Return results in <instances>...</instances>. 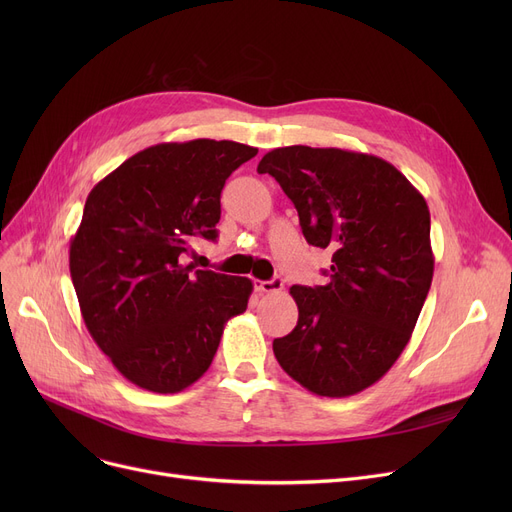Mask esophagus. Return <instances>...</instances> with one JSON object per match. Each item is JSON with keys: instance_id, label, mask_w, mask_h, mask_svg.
Segmentation results:
<instances>
[{"instance_id": "34e87169", "label": "esophagus", "mask_w": 512, "mask_h": 512, "mask_svg": "<svg viewBox=\"0 0 512 512\" xmlns=\"http://www.w3.org/2000/svg\"><path fill=\"white\" fill-rule=\"evenodd\" d=\"M255 288H257L259 292L272 294V292H280V290L284 288V282H282V278H272V280H255Z\"/></svg>"}]
</instances>
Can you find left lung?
Wrapping results in <instances>:
<instances>
[{
    "instance_id": "1",
    "label": "left lung",
    "mask_w": 512,
    "mask_h": 512,
    "mask_svg": "<svg viewBox=\"0 0 512 512\" xmlns=\"http://www.w3.org/2000/svg\"><path fill=\"white\" fill-rule=\"evenodd\" d=\"M299 211L309 245L332 251L326 286H292L294 330L274 355L317 396H353L396 363L434 278L429 209L386 159L336 147H280L257 166Z\"/></svg>"
}]
</instances>
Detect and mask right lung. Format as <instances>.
<instances>
[{
    "mask_svg": "<svg viewBox=\"0 0 512 512\" xmlns=\"http://www.w3.org/2000/svg\"><path fill=\"white\" fill-rule=\"evenodd\" d=\"M257 155L234 141L159 143L95 184L70 240L85 326L134 386L182 392L209 369L253 282L184 265L197 236L218 238L228 176Z\"/></svg>",
    "mask_w": 512,
    "mask_h": 512,
    "instance_id": "obj_1",
    "label": "right lung"
}]
</instances>
